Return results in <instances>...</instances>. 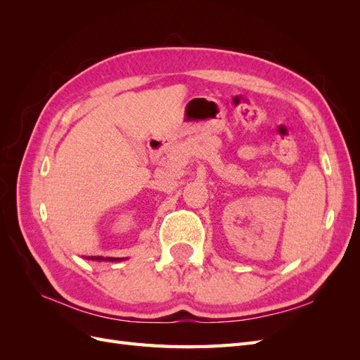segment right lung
<instances>
[{"instance_id": "1", "label": "right lung", "mask_w": 360, "mask_h": 360, "mask_svg": "<svg viewBox=\"0 0 360 360\" xmlns=\"http://www.w3.org/2000/svg\"><path fill=\"white\" fill-rule=\"evenodd\" d=\"M93 259H99V261H101V259H103V258H101V257H96V258H93ZM106 259H108V261H115V258H106Z\"/></svg>"}]
</instances>
